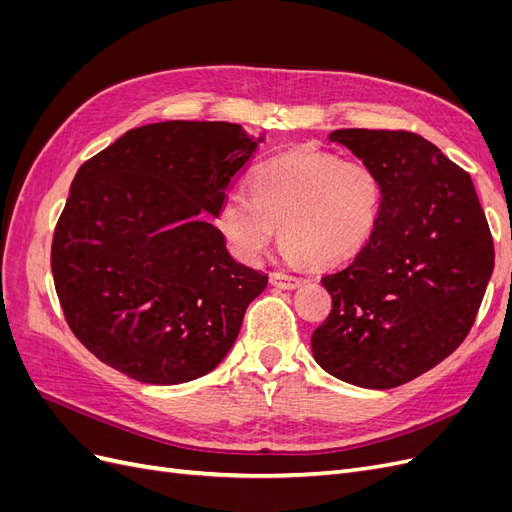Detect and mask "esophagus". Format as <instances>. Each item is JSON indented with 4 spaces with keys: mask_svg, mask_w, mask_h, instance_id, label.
Returning a JSON list of instances; mask_svg holds the SVG:
<instances>
[{
    "mask_svg": "<svg viewBox=\"0 0 512 512\" xmlns=\"http://www.w3.org/2000/svg\"><path fill=\"white\" fill-rule=\"evenodd\" d=\"M269 284L275 288H282V290H297L299 286H303V280L301 277L286 275V273H271Z\"/></svg>",
    "mask_w": 512,
    "mask_h": 512,
    "instance_id": "esophagus-1",
    "label": "esophagus"
}]
</instances>
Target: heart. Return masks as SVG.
Returning a JSON list of instances; mask_svg holds the SVG:
<instances>
[{"label":"heart","mask_w":512,"mask_h":512,"mask_svg":"<svg viewBox=\"0 0 512 512\" xmlns=\"http://www.w3.org/2000/svg\"><path fill=\"white\" fill-rule=\"evenodd\" d=\"M245 192H228L213 224L228 252L245 265L275 239L280 226L284 256L331 269L359 256L374 237L382 209V183L365 162L335 153L294 149L260 164Z\"/></svg>","instance_id":"heart-1"}]
</instances>
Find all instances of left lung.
Instances as JSON below:
<instances>
[{
	"mask_svg": "<svg viewBox=\"0 0 512 512\" xmlns=\"http://www.w3.org/2000/svg\"><path fill=\"white\" fill-rule=\"evenodd\" d=\"M382 183L374 237L324 275L333 309L316 363L363 389H393L444 361L470 333L493 273V239L466 170L404 130H333Z\"/></svg>",
	"mask_w": 512,
	"mask_h": 512,
	"instance_id": "obj_1",
	"label": "left lung"
}]
</instances>
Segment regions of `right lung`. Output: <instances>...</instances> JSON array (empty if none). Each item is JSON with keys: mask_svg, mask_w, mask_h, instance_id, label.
I'll use <instances>...</instances> for the list:
<instances>
[{"mask_svg": "<svg viewBox=\"0 0 512 512\" xmlns=\"http://www.w3.org/2000/svg\"><path fill=\"white\" fill-rule=\"evenodd\" d=\"M237 123L134 128L76 173L51 247L68 327L102 363L145 384L218 367L267 288L205 215L258 143Z\"/></svg>", "mask_w": 512, "mask_h": 512, "instance_id": "add662e5", "label": "right lung"}]
</instances>
